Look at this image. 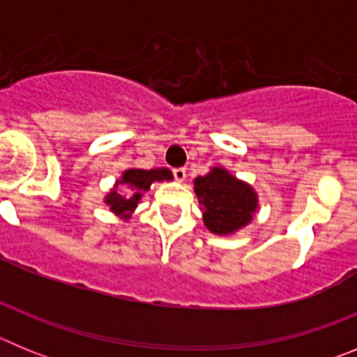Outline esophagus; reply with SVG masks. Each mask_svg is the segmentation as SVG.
Returning <instances> with one entry per match:
<instances>
[{
  "label": "esophagus",
  "mask_w": 357,
  "mask_h": 357,
  "mask_svg": "<svg viewBox=\"0 0 357 357\" xmlns=\"http://www.w3.org/2000/svg\"><path fill=\"white\" fill-rule=\"evenodd\" d=\"M173 176H175V181L184 182L185 181V169L184 168H175V169H173Z\"/></svg>",
  "instance_id": "1"
}]
</instances>
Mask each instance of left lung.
I'll return each mask as SVG.
<instances>
[{
    "mask_svg": "<svg viewBox=\"0 0 357 357\" xmlns=\"http://www.w3.org/2000/svg\"><path fill=\"white\" fill-rule=\"evenodd\" d=\"M195 191L204 211V222L214 234H230L245 227L257 207L250 185L222 168L198 176Z\"/></svg>",
    "mask_w": 357,
    "mask_h": 357,
    "instance_id": "8db88e82",
    "label": "left lung"
}]
</instances>
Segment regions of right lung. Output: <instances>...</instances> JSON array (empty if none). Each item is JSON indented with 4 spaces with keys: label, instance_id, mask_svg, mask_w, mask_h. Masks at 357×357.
<instances>
[{
    "label": "right lung",
    "instance_id": "add662e5",
    "mask_svg": "<svg viewBox=\"0 0 357 357\" xmlns=\"http://www.w3.org/2000/svg\"><path fill=\"white\" fill-rule=\"evenodd\" d=\"M172 172L166 168L162 169H128V172L123 173L121 184L128 185L127 195H119L118 191H112V193L107 197L105 204H109L110 211H114L118 214H128L135 209L137 202H139L141 193L146 191L150 188L151 182L155 181H172Z\"/></svg>",
    "mask_w": 357,
    "mask_h": 357
}]
</instances>
